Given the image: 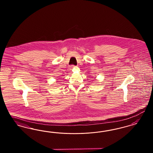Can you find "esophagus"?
Listing matches in <instances>:
<instances>
[{"label":"esophagus","instance_id":"esophagus-1","mask_svg":"<svg viewBox=\"0 0 153 153\" xmlns=\"http://www.w3.org/2000/svg\"><path fill=\"white\" fill-rule=\"evenodd\" d=\"M74 67H76L74 65H72L71 67V68H70V70H72V69H73V68H74Z\"/></svg>","mask_w":153,"mask_h":153}]
</instances>
